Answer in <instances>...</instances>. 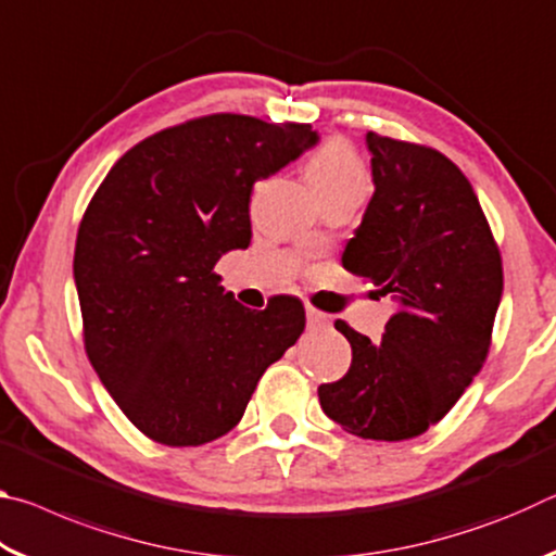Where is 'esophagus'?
<instances>
[{
	"mask_svg": "<svg viewBox=\"0 0 556 556\" xmlns=\"http://www.w3.org/2000/svg\"><path fill=\"white\" fill-rule=\"evenodd\" d=\"M328 321H331V318H328L324 312H318V308H314V306H306L308 328H324V326H328Z\"/></svg>",
	"mask_w": 556,
	"mask_h": 556,
	"instance_id": "obj_1",
	"label": "esophagus"
}]
</instances>
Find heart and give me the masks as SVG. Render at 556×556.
Listing matches in <instances>:
<instances>
[{"mask_svg":"<svg viewBox=\"0 0 556 556\" xmlns=\"http://www.w3.org/2000/svg\"><path fill=\"white\" fill-rule=\"evenodd\" d=\"M306 176L321 201L336 195H365L370 184L363 159L343 139H331L318 149L306 166Z\"/></svg>","mask_w":556,"mask_h":556,"instance_id":"1","label":"heart"}]
</instances>
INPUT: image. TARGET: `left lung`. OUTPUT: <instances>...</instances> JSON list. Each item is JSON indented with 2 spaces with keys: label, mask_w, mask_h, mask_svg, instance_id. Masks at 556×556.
<instances>
[{
  "label": "left lung",
  "mask_w": 556,
  "mask_h": 556,
  "mask_svg": "<svg viewBox=\"0 0 556 556\" xmlns=\"http://www.w3.org/2000/svg\"><path fill=\"white\" fill-rule=\"evenodd\" d=\"M375 193L343 267L397 301L382 341L336 321L353 348L351 368L318 388L321 409L355 437L425 434L481 372L503 260L473 186L431 147L365 135Z\"/></svg>",
  "instance_id": "1"
}]
</instances>
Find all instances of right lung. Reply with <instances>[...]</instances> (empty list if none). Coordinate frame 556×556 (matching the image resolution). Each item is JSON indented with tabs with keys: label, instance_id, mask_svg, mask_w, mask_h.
I'll use <instances>...</instances> for the list:
<instances>
[{
	"label": "right lung",
	"instance_id": "obj_1",
	"mask_svg": "<svg viewBox=\"0 0 556 556\" xmlns=\"http://www.w3.org/2000/svg\"><path fill=\"white\" fill-rule=\"evenodd\" d=\"M316 142L312 125L218 112L135 144L92 195L73 257L83 341L117 407L159 444L228 434L304 331L299 299L250 312L213 267L250 244L255 181Z\"/></svg>",
	"mask_w": 556,
	"mask_h": 556
}]
</instances>
